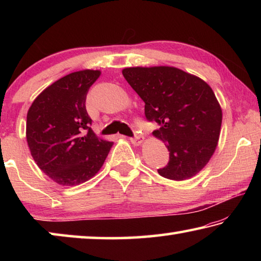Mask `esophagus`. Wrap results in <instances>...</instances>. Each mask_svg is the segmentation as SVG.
I'll list each match as a JSON object with an SVG mask.
<instances>
[{"label": "esophagus", "instance_id": "obj_1", "mask_svg": "<svg viewBox=\"0 0 261 261\" xmlns=\"http://www.w3.org/2000/svg\"><path fill=\"white\" fill-rule=\"evenodd\" d=\"M130 141L135 145V146H139V145L143 144L144 137L143 136H136L135 138H130Z\"/></svg>", "mask_w": 261, "mask_h": 261}]
</instances>
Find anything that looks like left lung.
<instances>
[{
  "label": "left lung",
  "mask_w": 261,
  "mask_h": 261,
  "mask_svg": "<svg viewBox=\"0 0 261 261\" xmlns=\"http://www.w3.org/2000/svg\"><path fill=\"white\" fill-rule=\"evenodd\" d=\"M145 102L148 121L160 125L153 136L169 151L162 177L185 180L202 170L213 155L221 132L222 109L205 81L175 67H131L122 70Z\"/></svg>",
  "instance_id": "obj_1"
}]
</instances>
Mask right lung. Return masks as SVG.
<instances>
[{
  "label": "right lung",
  "instance_id": "right-lung-1",
  "mask_svg": "<svg viewBox=\"0 0 261 261\" xmlns=\"http://www.w3.org/2000/svg\"><path fill=\"white\" fill-rule=\"evenodd\" d=\"M100 70L71 72L46 87L31 105L26 140L33 160L55 183L82 184L99 173L113 141L94 134L86 95Z\"/></svg>",
  "mask_w": 261,
  "mask_h": 261
}]
</instances>
